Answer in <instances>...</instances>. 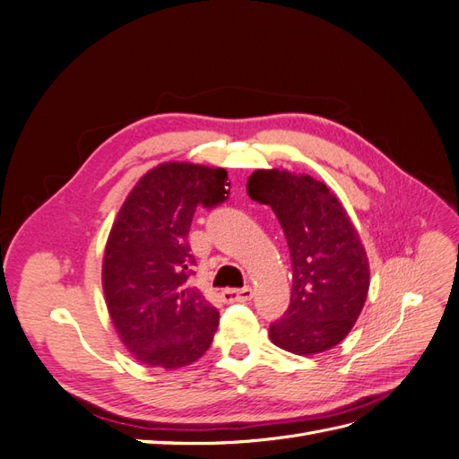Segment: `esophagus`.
Wrapping results in <instances>:
<instances>
[{
  "label": "esophagus",
  "mask_w": 459,
  "mask_h": 459,
  "mask_svg": "<svg viewBox=\"0 0 459 459\" xmlns=\"http://www.w3.org/2000/svg\"><path fill=\"white\" fill-rule=\"evenodd\" d=\"M253 289L251 287H243V289H226L221 290V299L224 302H247L253 299Z\"/></svg>",
  "instance_id": "esophagus-1"
}]
</instances>
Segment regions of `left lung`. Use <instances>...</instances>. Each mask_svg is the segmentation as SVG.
Masks as SVG:
<instances>
[{
  "mask_svg": "<svg viewBox=\"0 0 459 459\" xmlns=\"http://www.w3.org/2000/svg\"><path fill=\"white\" fill-rule=\"evenodd\" d=\"M248 197L268 204L283 228L293 268L290 304L270 339L299 356L339 344L364 308L369 262L341 201L324 182L287 170H256Z\"/></svg>",
  "mask_w": 459,
  "mask_h": 459,
  "instance_id": "8db88e82",
  "label": "left lung"
}]
</instances>
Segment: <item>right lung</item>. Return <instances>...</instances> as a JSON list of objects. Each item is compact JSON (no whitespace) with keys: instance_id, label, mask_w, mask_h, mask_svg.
I'll use <instances>...</instances> for the list:
<instances>
[{"instance_id":"right-lung-1","label":"right lung","mask_w":459,"mask_h":459,"mask_svg":"<svg viewBox=\"0 0 459 459\" xmlns=\"http://www.w3.org/2000/svg\"><path fill=\"white\" fill-rule=\"evenodd\" d=\"M228 187L224 169L159 164L135 184L110 228L105 302L120 341L142 364L189 366L214 339L220 314L189 285L195 258L187 235L197 206L224 203Z\"/></svg>"}]
</instances>
